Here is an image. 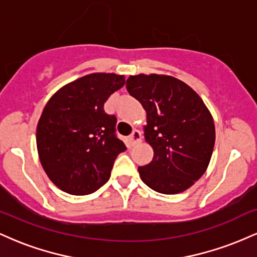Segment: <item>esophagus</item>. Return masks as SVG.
I'll list each match as a JSON object with an SVG mask.
<instances>
[{
	"label": "esophagus",
	"mask_w": 257,
	"mask_h": 257,
	"mask_svg": "<svg viewBox=\"0 0 257 257\" xmlns=\"http://www.w3.org/2000/svg\"><path fill=\"white\" fill-rule=\"evenodd\" d=\"M129 144H131V146H134L135 144L140 143L141 141V133L139 131H134L132 133V135L129 137Z\"/></svg>",
	"instance_id": "34e87169"
}]
</instances>
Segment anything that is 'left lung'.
I'll use <instances>...</instances> for the list:
<instances>
[{
  "mask_svg": "<svg viewBox=\"0 0 257 257\" xmlns=\"http://www.w3.org/2000/svg\"><path fill=\"white\" fill-rule=\"evenodd\" d=\"M126 89L145 108L144 135L153 149L152 161L138 168L141 180L156 192H184L205 173L213 155L210 111L190 85L173 76H131Z\"/></svg>",
  "mask_w": 257,
  "mask_h": 257,
  "instance_id": "8db88e82",
  "label": "left lung"
}]
</instances>
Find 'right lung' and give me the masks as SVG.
<instances>
[{
    "instance_id": "add662e5",
    "label": "right lung",
    "mask_w": 257,
    "mask_h": 257,
    "mask_svg": "<svg viewBox=\"0 0 257 257\" xmlns=\"http://www.w3.org/2000/svg\"><path fill=\"white\" fill-rule=\"evenodd\" d=\"M123 75L96 72L61 87L37 124L38 157L57 187L73 196L95 192L108 181L114 159L126 147L114 134L116 117L104 111Z\"/></svg>"
}]
</instances>
